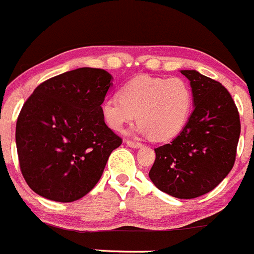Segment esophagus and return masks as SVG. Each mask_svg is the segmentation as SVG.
<instances>
[{"label":"esophagus","instance_id":"34e87169","mask_svg":"<svg viewBox=\"0 0 254 254\" xmlns=\"http://www.w3.org/2000/svg\"><path fill=\"white\" fill-rule=\"evenodd\" d=\"M126 144L128 145V147L134 148V149H137V148L142 147V143H139V142H133V140H127Z\"/></svg>","mask_w":254,"mask_h":254}]
</instances>
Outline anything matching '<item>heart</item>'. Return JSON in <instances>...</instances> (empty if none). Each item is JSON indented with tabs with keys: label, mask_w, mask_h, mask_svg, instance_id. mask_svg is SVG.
Returning a JSON list of instances; mask_svg holds the SVG:
<instances>
[{
	"label": "heart",
	"mask_w": 254,
	"mask_h": 254,
	"mask_svg": "<svg viewBox=\"0 0 254 254\" xmlns=\"http://www.w3.org/2000/svg\"><path fill=\"white\" fill-rule=\"evenodd\" d=\"M191 107V90L184 80L140 75L122 87L120 97H106L100 110L112 129L121 130L137 115L139 124L135 130L164 142L182 132Z\"/></svg>",
	"instance_id": "b5f03b06"
}]
</instances>
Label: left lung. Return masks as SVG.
<instances>
[{
    "label": "left lung",
    "mask_w": 254,
    "mask_h": 254,
    "mask_svg": "<svg viewBox=\"0 0 254 254\" xmlns=\"http://www.w3.org/2000/svg\"><path fill=\"white\" fill-rule=\"evenodd\" d=\"M190 81L194 111L180 134L155 148L153 184L178 199H194L215 189L232 169L241 133L230 92L196 70H180Z\"/></svg>",
    "instance_id": "1"
}]
</instances>
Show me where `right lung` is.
Wrapping results in <instances>:
<instances>
[{"mask_svg": "<svg viewBox=\"0 0 254 254\" xmlns=\"http://www.w3.org/2000/svg\"><path fill=\"white\" fill-rule=\"evenodd\" d=\"M111 86L106 70L80 67L44 81L27 100L16 144L21 172L36 194L71 202L97 184L122 143L100 110Z\"/></svg>", "mask_w": 254, "mask_h": 254, "instance_id": "obj_1", "label": "right lung"}]
</instances>
